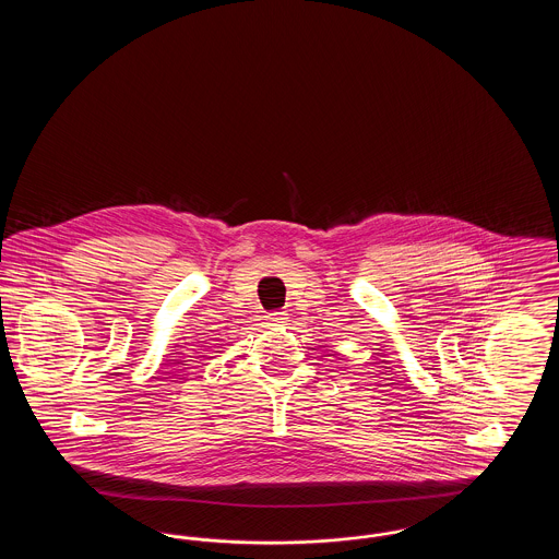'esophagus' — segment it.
Here are the masks:
<instances>
[{"label": "esophagus", "mask_w": 559, "mask_h": 559, "mask_svg": "<svg viewBox=\"0 0 559 559\" xmlns=\"http://www.w3.org/2000/svg\"><path fill=\"white\" fill-rule=\"evenodd\" d=\"M266 320L270 324H283V322H287V312H270Z\"/></svg>", "instance_id": "34e87169"}]
</instances>
